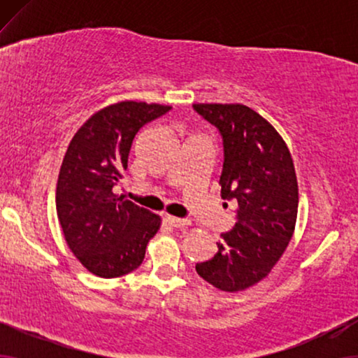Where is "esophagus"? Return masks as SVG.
<instances>
[{
    "label": "esophagus",
    "mask_w": 358,
    "mask_h": 358,
    "mask_svg": "<svg viewBox=\"0 0 358 358\" xmlns=\"http://www.w3.org/2000/svg\"><path fill=\"white\" fill-rule=\"evenodd\" d=\"M166 222H168L171 227H174V228H185L190 224L189 220L178 218V217H166Z\"/></svg>",
    "instance_id": "esophagus-1"
}]
</instances>
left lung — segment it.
<instances>
[{
    "label": "left lung",
    "instance_id": "obj_1",
    "mask_svg": "<svg viewBox=\"0 0 358 358\" xmlns=\"http://www.w3.org/2000/svg\"><path fill=\"white\" fill-rule=\"evenodd\" d=\"M223 138V199H236V223L195 271L223 292H241L268 275L295 231L298 182L278 131L243 104H194Z\"/></svg>",
    "mask_w": 358,
    "mask_h": 358
}]
</instances>
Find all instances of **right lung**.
<instances>
[{
  "mask_svg": "<svg viewBox=\"0 0 358 358\" xmlns=\"http://www.w3.org/2000/svg\"><path fill=\"white\" fill-rule=\"evenodd\" d=\"M169 106L122 101L76 131L57 182V215L68 248L91 273L122 277L143 262L161 218L114 194L124 178L135 135Z\"/></svg>",
  "mask_w": 358,
  "mask_h": 358,
  "instance_id": "1",
  "label": "right lung"
}]
</instances>
